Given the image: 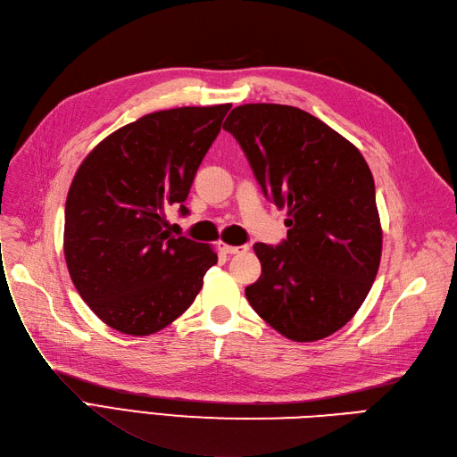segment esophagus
Masks as SVG:
<instances>
[{
  "mask_svg": "<svg viewBox=\"0 0 457 457\" xmlns=\"http://www.w3.org/2000/svg\"><path fill=\"white\" fill-rule=\"evenodd\" d=\"M218 250H220V253H224V254H241V253H246L248 246H231L224 241H220Z\"/></svg>",
  "mask_w": 457,
  "mask_h": 457,
  "instance_id": "obj_1",
  "label": "esophagus"
}]
</instances>
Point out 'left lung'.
Wrapping results in <instances>:
<instances>
[{"instance_id": "obj_1", "label": "left lung", "mask_w": 457, "mask_h": 457, "mask_svg": "<svg viewBox=\"0 0 457 457\" xmlns=\"http://www.w3.org/2000/svg\"><path fill=\"white\" fill-rule=\"evenodd\" d=\"M224 130L263 195L287 209V241L254 245L262 275L246 300L288 340H322L359 312L378 275L384 231L370 167L355 144L294 106H237Z\"/></svg>"}]
</instances>
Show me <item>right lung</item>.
Returning <instances> with one entry per match:
<instances>
[{
  "mask_svg": "<svg viewBox=\"0 0 457 457\" xmlns=\"http://www.w3.org/2000/svg\"><path fill=\"white\" fill-rule=\"evenodd\" d=\"M231 104L161 110L113 130L73 176L64 258L73 287L113 330L150 336L194 303L218 262L211 245L172 237L180 207Z\"/></svg>",
  "mask_w": 457,
  "mask_h": 457,
  "instance_id": "obj_1",
  "label": "right lung"
}]
</instances>
